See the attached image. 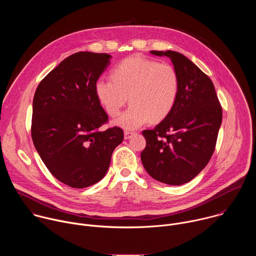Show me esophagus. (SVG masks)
<instances>
[{
  "mask_svg": "<svg viewBox=\"0 0 256 256\" xmlns=\"http://www.w3.org/2000/svg\"><path fill=\"white\" fill-rule=\"evenodd\" d=\"M134 134V132L126 130V132H124V138H126V140H128V138H132Z\"/></svg>",
  "mask_w": 256,
  "mask_h": 256,
  "instance_id": "esophagus-1",
  "label": "esophagus"
}]
</instances>
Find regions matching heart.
Segmentation results:
<instances>
[{
    "instance_id": "1",
    "label": "heart",
    "mask_w": 256,
    "mask_h": 256,
    "mask_svg": "<svg viewBox=\"0 0 256 256\" xmlns=\"http://www.w3.org/2000/svg\"><path fill=\"white\" fill-rule=\"evenodd\" d=\"M112 80L99 78L95 95L110 116H116L128 102L132 104L114 122L134 130L150 120L159 122L174 107L179 93V76L168 62L134 56L122 60L112 72Z\"/></svg>"
}]
</instances>
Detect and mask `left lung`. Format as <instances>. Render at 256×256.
I'll use <instances>...</instances> for the list:
<instances>
[{"instance_id": "obj_1", "label": "left lung", "mask_w": 256, "mask_h": 256, "mask_svg": "<svg viewBox=\"0 0 256 256\" xmlns=\"http://www.w3.org/2000/svg\"><path fill=\"white\" fill-rule=\"evenodd\" d=\"M168 56L179 76V93L169 114L153 130H144L142 163L150 176L169 186L194 179L208 163L222 124V107L212 80L186 56Z\"/></svg>"}]
</instances>
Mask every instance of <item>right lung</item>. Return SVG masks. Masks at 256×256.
Wrapping results in <instances>:
<instances>
[{
  "mask_svg": "<svg viewBox=\"0 0 256 256\" xmlns=\"http://www.w3.org/2000/svg\"><path fill=\"white\" fill-rule=\"evenodd\" d=\"M112 56L80 52L50 72L35 91L31 136L50 172L62 184L84 188L106 174L124 132L99 128L108 116L94 85Z\"/></svg>",
  "mask_w": 256,
  "mask_h": 256,
  "instance_id": "obj_1",
  "label": "right lung"
}]
</instances>
